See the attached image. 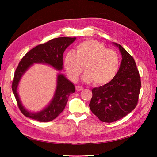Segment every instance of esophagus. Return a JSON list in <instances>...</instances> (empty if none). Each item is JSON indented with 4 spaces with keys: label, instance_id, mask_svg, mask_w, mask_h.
<instances>
[{
    "label": "esophagus",
    "instance_id": "1",
    "mask_svg": "<svg viewBox=\"0 0 157 157\" xmlns=\"http://www.w3.org/2000/svg\"><path fill=\"white\" fill-rule=\"evenodd\" d=\"M82 90H83V88L82 86H76V90H77V91H81Z\"/></svg>",
    "mask_w": 157,
    "mask_h": 157
}]
</instances>
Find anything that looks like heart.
<instances>
[{"label": "heart", "mask_w": 157, "mask_h": 157, "mask_svg": "<svg viewBox=\"0 0 157 157\" xmlns=\"http://www.w3.org/2000/svg\"><path fill=\"white\" fill-rule=\"evenodd\" d=\"M117 52L106 48L100 42L88 40L77 46L76 53L69 51L64 56V66L69 78L77 81L84 67V80L98 86L109 83L115 77L119 67Z\"/></svg>", "instance_id": "1"}]
</instances>
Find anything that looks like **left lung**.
Instances as JSON below:
<instances>
[{
  "label": "left lung",
  "instance_id": "obj_1",
  "mask_svg": "<svg viewBox=\"0 0 157 157\" xmlns=\"http://www.w3.org/2000/svg\"><path fill=\"white\" fill-rule=\"evenodd\" d=\"M122 59L111 81L92 90L90 110L99 120L113 122L132 112L138 102L141 78L133 57L117 43Z\"/></svg>",
  "mask_w": 157,
  "mask_h": 157
}]
</instances>
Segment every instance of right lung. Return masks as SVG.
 Instances as JSON below:
<instances>
[{
    "label": "right lung",
    "mask_w": 157,
    "mask_h": 157,
    "mask_svg": "<svg viewBox=\"0 0 157 157\" xmlns=\"http://www.w3.org/2000/svg\"><path fill=\"white\" fill-rule=\"evenodd\" d=\"M75 39V37L53 39L35 46L28 52L20 61L14 73L12 89L17 106L25 117L39 122H50L64 110L70 94L75 92V88L74 84L63 75H58L56 90L50 103L42 111L35 113L27 111L22 105L17 94V86L22 75L33 63H45L51 65L56 69H62L63 52Z\"/></svg>",
    "instance_id": "obj_1"
}]
</instances>
